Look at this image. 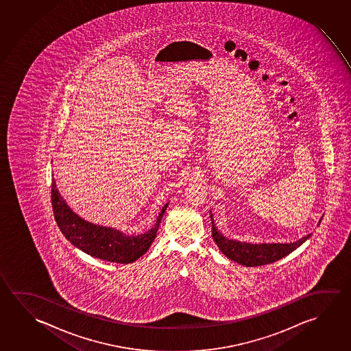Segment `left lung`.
Returning a JSON list of instances; mask_svg holds the SVG:
<instances>
[{
  "label": "left lung",
  "instance_id": "1",
  "mask_svg": "<svg viewBox=\"0 0 351 351\" xmlns=\"http://www.w3.org/2000/svg\"><path fill=\"white\" fill-rule=\"evenodd\" d=\"M210 220H212L213 240L218 245L220 251L224 253L228 258L232 259L237 263L246 267L269 265L276 261H279L301 246L311 236H304L302 239H300L299 241L291 242V243H259V245L254 243L253 245L247 242L229 240L228 237L221 235L215 228L212 213H210Z\"/></svg>",
  "mask_w": 351,
  "mask_h": 351
}]
</instances>
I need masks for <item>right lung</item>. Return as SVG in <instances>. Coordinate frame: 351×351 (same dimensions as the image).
<instances>
[{"label":"right lung","instance_id":"obj_1","mask_svg":"<svg viewBox=\"0 0 351 351\" xmlns=\"http://www.w3.org/2000/svg\"><path fill=\"white\" fill-rule=\"evenodd\" d=\"M51 203L58 228L72 245L95 258L126 265L132 263L149 250L167 207V204L162 207L156 225L145 234L127 236L115 229L94 225L80 218L62 199L53 180Z\"/></svg>","mask_w":351,"mask_h":351}]
</instances>
